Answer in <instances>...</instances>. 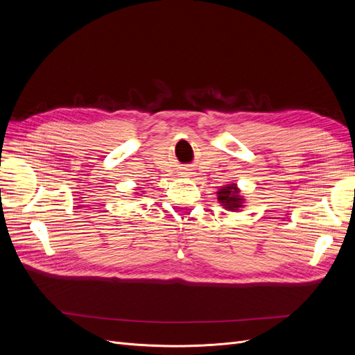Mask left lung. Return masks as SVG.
Here are the masks:
<instances>
[{"label":"left lung","instance_id":"1","mask_svg":"<svg viewBox=\"0 0 355 355\" xmlns=\"http://www.w3.org/2000/svg\"><path fill=\"white\" fill-rule=\"evenodd\" d=\"M218 202L228 211H240L245 206V198L241 196V191L237 184H227L218 192Z\"/></svg>","mask_w":355,"mask_h":355}]
</instances>
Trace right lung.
<instances>
[{"mask_svg": "<svg viewBox=\"0 0 355 355\" xmlns=\"http://www.w3.org/2000/svg\"><path fill=\"white\" fill-rule=\"evenodd\" d=\"M135 194H136V196H137V192H135Z\"/></svg>", "mask_w": 355, "mask_h": 355, "instance_id": "add662e5", "label": "right lung"}]
</instances>
